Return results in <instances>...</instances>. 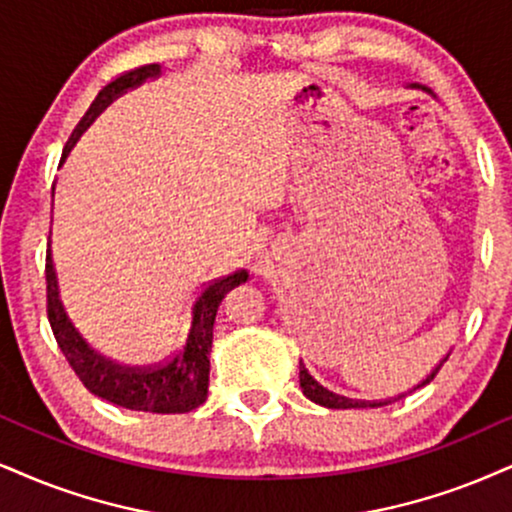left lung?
<instances>
[{
	"mask_svg": "<svg viewBox=\"0 0 512 512\" xmlns=\"http://www.w3.org/2000/svg\"><path fill=\"white\" fill-rule=\"evenodd\" d=\"M449 356H451V353H446V358H449ZM446 358H444V361H446ZM444 361H439L437 368H434L430 375H427L425 380H422V384H430L434 380V375H437L441 365H444ZM299 382H301V389H304V394L308 396V399H311L313 403H320V406H325V408H380V406H387V403L401 399V396H403V394H399V396H396V399H384V401L382 399L380 401L349 399V396L334 394V391L325 389L323 384L315 382L311 372L304 368V363H301V368H299ZM422 384H418V387H422ZM418 387H413V389H418Z\"/></svg>",
	"mask_w": 512,
	"mask_h": 512,
	"instance_id": "obj_1",
	"label": "left lung"
}]
</instances>
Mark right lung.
Segmentation results:
<instances>
[{
    "instance_id": "1",
    "label": "right lung",
    "mask_w": 512,
    "mask_h": 512,
    "mask_svg": "<svg viewBox=\"0 0 512 512\" xmlns=\"http://www.w3.org/2000/svg\"><path fill=\"white\" fill-rule=\"evenodd\" d=\"M161 73L159 63H147V66L132 68L116 78L106 82L99 90L90 109L75 125L71 137L63 147L61 161L66 159L68 151L78 142L80 132L94 121L99 111L111 102L113 97L144 82L147 78H156ZM44 280H47V318L52 325L54 339L66 356L80 382L87 391H92L99 399L116 403L128 410H144V413H189L199 408L208 396V351L213 342V323H216L218 308L223 304L225 294L230 289L249 280L246 270L218 277V280L204 282L192 304L187 308L185 332L178 344L170 349L159 361L147 365H125L94 351L90 344L82 339L75 325L68 320L63 311L59 296V280H56L52 251L47 249V263H44Z\"/></svg>"
}]
</instances>
